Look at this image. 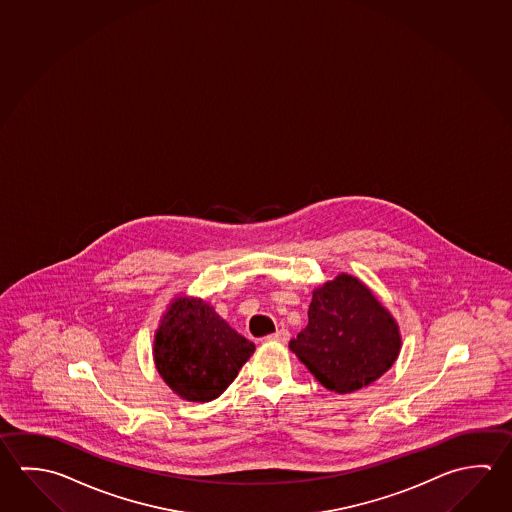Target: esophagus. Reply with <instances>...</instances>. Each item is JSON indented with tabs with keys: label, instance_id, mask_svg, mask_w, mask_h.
I'll return each mask as SVG.
<instances>
[{
	"label": "esophagus",
	"instance_id": "esophagus-1",
	"mask_svg": "<svg viewBox=\"0 0 512 512\" xmlns=\"http://www.w3.org/2000/svg\"><path fill=\"white\" fill-rule=\"evenodd\" d=\"M287 340H289V332H287V329H280V331L275 332V334H269V336H266V341L286 343Z\"/></svg>",
	"mask_w": 512,
	"mask_h": 512
}]
</instances>
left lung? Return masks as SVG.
<instances>
[{
    "label": "left lung",
    "instance_id": "obj_1",
    "mask_svg": "<svg viewBox=\"0 0 512 512\" xmlns=\"http://www.w3.org/2000/svg\"><path fill=\"white\" fill-rule=\"evenodd\" d=\"M307 314L289 349L327 390L350 394L372 385L399 356V325L359 278L340 273L314 287Z\"/></svg>",
    "mask_w": 512,
    "mask_h": 512
}]
</instances>
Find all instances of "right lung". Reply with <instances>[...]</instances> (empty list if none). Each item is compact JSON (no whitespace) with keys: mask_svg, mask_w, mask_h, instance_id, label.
I'll return each instance as SVG.
<instances>
[{"mask_svg":"<svg viewBox=\"0 0 512 512\" xmlns=\"http://www.w3.org/2000/svg\"><path fill=\"white\" fill-rule=\"evenodd\" d=\"M255 352L198 296H176L154 332V365L172 392L190 403L217 399Z\"/></svg>","mask_w":512,"mask_h":512,"instance_id":"obj_1","label":"right lung"}]
</instances>
